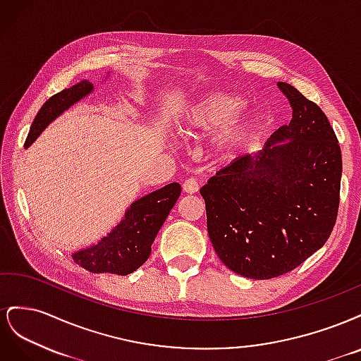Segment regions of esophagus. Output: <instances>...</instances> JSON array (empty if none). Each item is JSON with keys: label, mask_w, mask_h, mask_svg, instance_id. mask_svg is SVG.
I'll return each instance as SVG.
<instances>
[{"label": "esophagus", "mask_w": 361, "mask_h": 361, "mask_svg": "<svg viewBox=\"0 0 361 361\" xmlns=\"http://www.w3.org/2000/svg\"><path fill=\"white\" fill-rule=\"evenodd\" d=\"M182 187H183L185 192L194 194V192L199 191V182H197V179H195V178H188V179L183 180Z\"/></svg>", "instance_id": "1"}]
</instances>
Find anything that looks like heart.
Instances as JSON below:
<instances>
[{
	"instance_id": "obj_1",
	"label": "heart",
	"mask_w": 361,
	"mask_h": 361,
	"mask_svg": "<svg viewBox=\"0 0 361 361\" xmlns=\"http://www.w3.org/2000/svg\"><path fill=\"white\" fill-rule=\"evenodd\" d=\"M241 99L228 93L206 94L191 104L178 118V126L185 134H203L218 130L215 146L231 150L247 137L250 122L235 114L241 108Z\"/></svg>"
}]
</instances>
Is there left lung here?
<instances>
[{"mask_svg":"<svg viewBox=\"0 0 361 361\" xmlns=\"http://www.w3.org/2000/svg\"><path fill=\"white\" fill-rule=\"evenodd\" d=\"M277 85L292 106L290 123L200 190L215 253L255 280L286 274L319 250L341 202L342 152L329 118L293 85Z\"/></svg>","mask_w":361,"mask_h":361,"instance_id":"8db88e82","label":"left lung"}]
</instances>
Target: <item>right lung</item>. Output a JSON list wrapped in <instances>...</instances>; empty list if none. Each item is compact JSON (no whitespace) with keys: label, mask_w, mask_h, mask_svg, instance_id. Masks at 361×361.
I'll return each instance as SVG.
<instances>
[{"label":"right lung","mask_w":361,"mask_h":361,"mask_svg":"<svg viewBox=\"0 0 361 361\" xmlns=\"http://www.w3.org/2000/svg\"><path fill=\"white\" fill-rule=\"evenodd\" d=\"M92 92L93 84L84 80L72 85L71 89H64L51 96L43 104L30 128L25 147L42 134V130L52 120H56L63 111ZM180 190V185L173 182L135 200L128 207L123 220L99 243L72 255L75 264L94 274L110 272V274L128 276L138 269L149 259L152 244L179 199Z\"/></svg>","instance_id":"obj_1"}]
</instances>
